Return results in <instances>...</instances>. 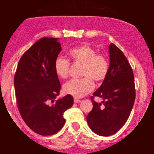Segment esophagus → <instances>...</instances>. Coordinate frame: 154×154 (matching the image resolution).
I'll return each instance as SVG.
<instances>
[{
    "instance_id": "34e87169",
    "label": "esophagus",
    "mask_w": 154,
    "mask_h": 154,
    "mask_svg": "<svg viewBox=\"0 0 154 154\" xmlns=\"http://www.w3.org/2000/svg\"><path fill=\"white\" fill-rule=\"evenodd\" d=\"M74 102L75 103H80V102H81V100L79 99H77V98H74Z\"/></svg>"
}]
</instances>
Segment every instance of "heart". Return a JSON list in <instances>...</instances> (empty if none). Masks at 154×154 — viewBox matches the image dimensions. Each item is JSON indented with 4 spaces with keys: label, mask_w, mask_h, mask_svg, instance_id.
<instances>
[{
    "label": "heart",
    "mask_w": 154,
    "mask_h": 154,
    "mask_svg": "<svg viewBox=\"0 0 154 154\" xmlns=\"http://www.w3.org/2000/svg\"><path fill=\"white\" fill-rule=\"evenodd\" d=\"M69 55L75 65H82L81 70L82 79L71 80L63 86L65 93L75 98H80L92 92L94 82L102 83L109 72V62L105 55L99 54L93 48L87 45L72 48ZM70 63L63 58H58L55 61L54 69L60 79L68 78Z\"/></svg>",
    "instance_id": "heart-1"
}]
</instances>
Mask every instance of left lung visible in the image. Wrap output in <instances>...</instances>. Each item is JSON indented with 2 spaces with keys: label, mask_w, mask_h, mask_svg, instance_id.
Returning a JSON list of instances; mask_svg holds the SVG:
<instances>
[{
  "label": "left lung",
  "mask_w": 154,
  "mask_h": 154,
  "mask_svg": "<svg viewBox=\"0 0 154 154\" xmlns=\"http://www.w3.org/2000/svg\"><path fill=\"white\" fill-rule=\"evenodd\" d=\"M109 68L106 79L93 96L103 99V106L91 100L93 108L86 116L88 125L95 133L109 137L126 123L135 101L133 69L123 51L111 43L109 46Z\"/></svg>",
  "instance_id": "obj_1"
}]
</instances>
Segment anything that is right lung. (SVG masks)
<instances>
[{
  "mask_svg": "<svg viewBox=\"0 0 154 154\" xmlns=\"http://www.w3.org/2000/svg\"><path fill=\"white\" fill-rule=\"evenodd\" d=\"M62 48L57 38H42L24 53L14 75L17 104L27 126L42 136L53 135L63 127V113L73 105L66 95L55 100L61 84L54 69Z\"/></svg>",
  "mask_w": 154,
  "mask_h": 154,
  "instance_id": "add662e5",
  "label": "right lung"
}]
</instances>
